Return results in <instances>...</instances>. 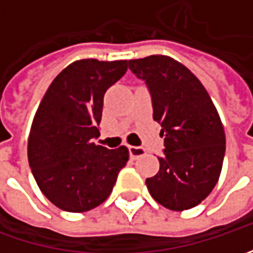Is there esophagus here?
Here are the masks:
<instances>
[{"label":"esophagus","mask_w":253,"mask_h":253,"mask_svg":"<svg viewBox=\"0 0 253 253\" xmlns=\"http://www.w3.org/2000/svg\"><path fill=\"white\" fill-rule=\"evenodd\" d=\"M129 149V156H131V159H138V158H141L143 155H146V151L142 148V146H129L128 148Z\"/></svg>","instance_id":"esophagus-1"}]
</instances>
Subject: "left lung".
Wrapping results in <instances>:
<instances>
[{
    "instance_id": "1",
    "label": "left lung",
    "mask_w": 253,
    "mask_h": 253,
    "mask_svg": "<svg viewBox=\"0 0 253 253\" xmlns=\"http://www.w3.org/2000/svg\"><path fill=\"white\" fill-rule=\"evenodd\" d=\"M128 64L148 85L153 120L165 136L161 168L146 179V187L166 209H193L212 191L222 169L225 132L218 111L199 79L169 56L153 54Z\"/></svg>"
}]
</instances>
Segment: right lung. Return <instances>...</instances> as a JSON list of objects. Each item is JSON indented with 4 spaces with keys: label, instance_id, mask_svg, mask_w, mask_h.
<instances>
[{
    "label": "right lung",
    "instance_id": "add662e5",
    "mask_svg": "<svg viewBox=\"0 0 253 253\" xmlns=\"http://www.w3.org/2000/svg\"><path fill=\"white\" fill-rule=\"evenodd\" d=\"M126 69V60L73 62L56 76L36 110L28 161L41 191L60 210L84 212L102 204L129 159L126 146L94 143L104 94Z\"/></svg>",
    "mask_w": 253,
    "mask_h": 253
}]
</instances>
